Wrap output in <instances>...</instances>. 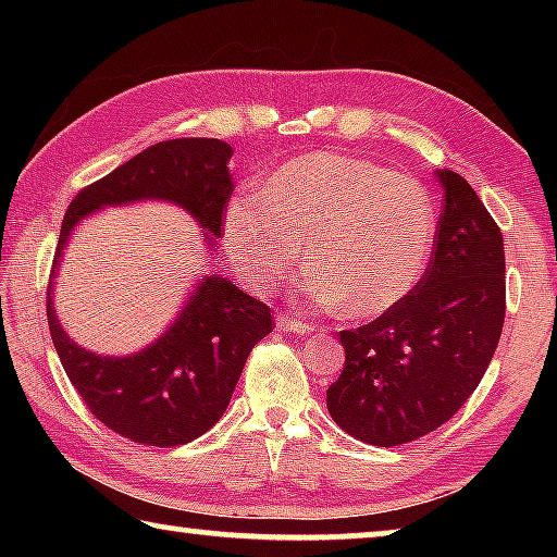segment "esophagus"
Returning <instances> with one entry per match:
<instances>
[{"mask_svg":"<svg viewBox=\"0 0 557 557\" xmlns=\"http://www.w3.org/2000/svg\"><path fill=\"white\" fill-rule=\"evenodd\" d=\"M277 329H282V332H295V334H312L314 332V326L312 324H307V322H297V319H292V317H285V314H277Z\"/></svg>","mask_w":557,"mask_h":557,"instance_id":"obj_1","label":"esophagus"}]
</instances>
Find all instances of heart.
Instances as JSON below:
<instances>
[{
  "mask_svg": "<svg viewBox=\"0 0 557 557\" xmlns=\"http://www.w3.org/2000/svg\"><path fill=\"white\" fill-rule=\"evenodd\" d=\"M435 233V203L418 178L334 152L287 162L223 213L225 252L245 285H275L305 240L312 265L299 275L301 292L356 319L388 314L412 295Z\"/></svg>",
  "mask_w": 557,
  "mask_h": 557,
  "instance_id": "b5f03b06",
  "label": "heart"
}]
</instances>
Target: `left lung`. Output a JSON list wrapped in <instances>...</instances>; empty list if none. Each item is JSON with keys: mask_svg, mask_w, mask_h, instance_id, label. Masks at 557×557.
<instances>
[{"mask_svg": "<svg viewBox=\"0 0 557 557\" xmlns=\"http://www.w3.org/2000/svg\"><path fill=\"white\" fill-rule=\"evenodd\" d=\"M445 206L432 262L412 295L342 332L344 371L326 408L375 447L412 442L455 414L492 363L506 312L504 238L465 176L437 169Z\"/></svg>", "mask_w": 557, "mask_h": 557, "instance_id": "left-lung-1", "label": "left lung"}]
</instances>
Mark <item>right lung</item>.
I'll use <instances>...</instances> for the list:
<instances>
[{
    "label": "right lung",
    "mask_w": 557,
    "mask_h": 557,
    "mask_svg": "<svg viewBox=\"0 0 557 557\" xmlns=\"http://www.w3.org/2000/svg\"><path fill=\"white\" fill-rule=\"evenodd\" d=\"M231 145L209 137L169 139L132 157L75 196L61 225L49 282L51 338L73 388L88 410L117 435L152 447H176L221 420L235 383L260 338L272 329L270 307L223 275H203L172 324L127 356L88 351L63 332L53 309V280L75 228L108 206L164 201L201 225L215 256L223 209L233 194Z\"/></svg>",
    "instance_id": "add662e5"
}]
</instances>
